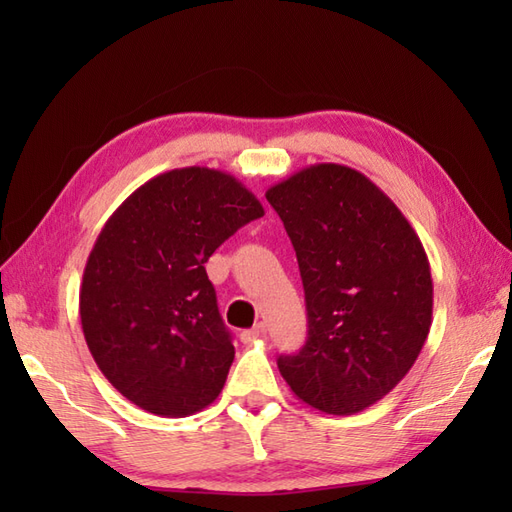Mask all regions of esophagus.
<instances>
[{
  "instance_id": "1",
  "label": "esophagus",
  "mask_w": 512,
  "mask_h": 512,
  "mask_svg": "<svg viewBox=\"0 0 512 512\" xmlns=\"http://www.w3.org/2000/svg\"><path fill=\"white\" fill-rule=\"evenodd\" d=\"M264 336H266V325H264V323H257L255 328H250V330H244V332H242V343L250 345V343H255V341H259V339H264Z\"/></svg>"
}]
</instances>
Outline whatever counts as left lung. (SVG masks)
I'll return each mask as SVG.
<instances>
[{"label":"left lung","mask_w":512,"mask_h":512,"mask_svg":"<svg viewBox=\"0 0 512 512\" xmlns=\"http://www.w3.org/2000/svg\"><path fill=\"white\" fill-rule=\"evenodd\" d=\"M295 246L308 341L277 358L306 405L352 413L385 398L431 328L427 253L398 206L361 171L310 165L266 191Z\"/></svg>","instance_id":"1"}]
</instances>
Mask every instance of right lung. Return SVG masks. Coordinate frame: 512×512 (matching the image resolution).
<instances>
[{
	"label": "right lung",
	"instance_id": "add662e5",
	"mask_svg": "<svg viewBox=\"0 0 512 512\" xmlns=\"http://www.w3.org/2000/svg\"><path fill=\"white\" fill-rule=\"evenodd\" d=\"M264 206L231 173L165 171L101 228L79 314L103 376L136 407L184 418L220 396L235 358L204 264Z\"/></svg>",
	"mask_w": 512,
	"mask_h": 512
}]
</instances>
